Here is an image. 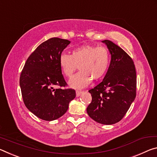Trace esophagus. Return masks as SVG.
<instances>
[{"instance_id": "esophagus-1", "label": "esophagus", "mask_w": 157, "mask_h": 157, "mask_svg": "<svg viewBox=\"0 0 157 157\" xmlns=\"http://www.w3.org/2000/svg\"><path fill=\"white\" fill-rule=\"evenodd\" d=\"M76 97H79L81 95V94L82 93V91L81 90H76Z\"/></svg>"}]
</instances>
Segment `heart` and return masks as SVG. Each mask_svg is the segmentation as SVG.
I'll return each instance as SVG.
<instances>
[{
  "instance_id": "1",
  "label": "heart",
  "mask_w": 157,
  "mask_h": 157,
  "mask_svg": "<svg viewBox=\"0 0 157 157\" xmlns=\"http://www.w3.org/2000/svg\"><path fill=\"white\" fill-rule=\"evenodd\" d=\"M110 53L105 47L83 45L74 48L71 55L63 53L60 56L59 63L63 74L71 78L78 66L80 71L69 81L75 88H84L90 83L92 78L98 81L107 72L110 65Z\"/></svg>"
}]
</instances>
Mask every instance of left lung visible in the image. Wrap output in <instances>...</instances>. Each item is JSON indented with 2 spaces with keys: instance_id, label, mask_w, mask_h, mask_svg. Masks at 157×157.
<instances>
[{
  "instance_id": "8db88e82",
  "label": "left lung",
  "mask_w": 157,
  "mask_h": 157,
  "mask_svg": "<svg viewBox=\"0 0 157 157\" xmlns=\"http://www.w3.org/2000/svg\"><path fill=\"white\" fill-rule=\"evenodd\" d=\"M111 54V60L104 80L89 90L92 101L87 113L102 124L121 120L136 96V72L132 58L119 46L104 40Z\"/></svg>"
}]
</instances>
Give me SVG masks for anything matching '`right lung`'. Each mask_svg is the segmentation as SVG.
Segmentation results:
<instances>
[{
	"label": "right lung",
	"instance_id": "right-lung-1",
	"mask_svg": "<svg viewBox=\"0 0 157 157\" xmlns=\"http://www.w3.org/2000/svg\"><path fill=\"white\" fill-rule=\"evenodd\" d=\"M69 43L58 37L42 42L28 58L21 73L19 83L24 104L46 121L63 116L69 101L76 97L75 90L64 88L67 83L59 63L62 52Z\"/></svg>",
	"mask_w": 157,
	"mask_h": 157
}]
</instances>
